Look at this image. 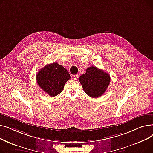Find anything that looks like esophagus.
I'll use <instances>...</instances> for the list:
<instances>
[{"label": "esophagus", "mask_w": 153, "mask_h": 153, "mask_svg": "<svg viewBox=\"0 0 153 153\" xmlns=\"http://www.w3.org/2000/svg\"><path fill=\"white\" fill-rule=\"evenodd\" d=\"M72 77H73V79H74V80H77V79H78V77H79V75H78V74L74 75L73 76H72Z\"/></svg>", "instance_id": "34e87169"}]
</instances>
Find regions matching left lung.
Instances as JSON below:
<instances>
[{
	"instance_id": "8db88e82",
	"label": "left lung",
	"mask_w": 153,
	"mask_h": 153,
	"mask_svg": "<svg viewBox=\"0 0 153 153\" xmlns=\"http://www.w3.org/2000/svg\"><path fill=\"white\" fill-rule=\"evenodd\" d=\"M84 92L92 98L100 97L105 92L110 82V75L95 66L87 68L85 74L79 77Z\"/></svg>"
}]
</instances>
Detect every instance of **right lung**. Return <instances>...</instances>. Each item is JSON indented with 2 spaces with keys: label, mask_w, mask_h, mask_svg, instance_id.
Segmentation results:
<instances>
[{
  "label": "right lung",
  "mask_w": 153,
  "mask_h": 153,
  "mask_svg": "<svg viewBox=\"0 0 153 153\" xmlns=\"http://www.w3.org/2000/svg\"><path fill=\"white\" fill-rule=\"evenodd\" d=\"M71 78L69 72L57 62L47 64L36 75V81L42 90L51 97L60 94Z\"/></svg>",
  "instance_id": "obj_1"
}]
</instances>
